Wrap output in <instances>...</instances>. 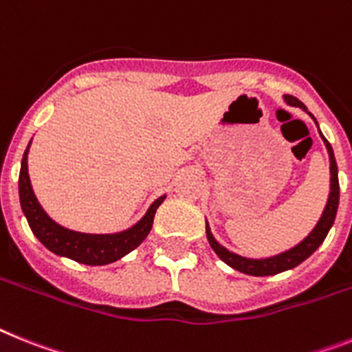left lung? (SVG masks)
<instances>
[{
    "label": "left lung",
    "instance_id": "left-lung-1",
    "mask_svg": "<svg viewBox=\"0 0 352 352\" xmlns=\"http://www.w3.org/2000/svg\"><path fill=\"white\" fill-rule=\"evenodd\" d=\"M286 105H290V107H299L300 111H304L315 121V125L318 129V123L315 120L311 112H308L306 105L302 102L295 98V96H290V94H285L283 96ZM318 134H320L322 141L326 144L327 155H329V195H327V202L324 206V211H322L320 218L315 223L309 234L300 240L299 243L294 245L292 249L285 250V252H279L276 256H268V258H245V256H240V254L232 252L227 247L220 243V241L212 236L211 227H209L208 220H206V234H208V241L211 245V249L214 250L218 258L221 261L229 265L234 270L241 272V274H247V276H256V277H263V276H276V274H281L285 270H292L297 265L304 261V259H308L315 250L318 249L322 245V241L326 240L327 232L335 223L336 218V211H338V200H340V186H338V166H336V159L335 153H333L331 144L329 141L324 138V134L318 129Z\"/></svg>",
    "mask_w": 352,
    "mask_h": 352
}]
</instances>
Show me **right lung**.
Returning <instances> with one entry per match:
<instances>
[{
    "label": "right lung",
    "mask_w": 352,
    "mask_h": 352,
    "mask_svg": "<svg viewBox=\"0 0 352 352\" xmlns=\"http://www.w3.org/2000/svg\"><path fill=\"white\" fill-rule=\"evenodd\" d=\"M30 144L32 141L28 143L25 153H23V159H21L19 202L32 232L50 252L62 256V258H69L76 263H82V265L102 267V265L118 261L143 243L144 238L152 231L155 211L164 202L166 195L153 200L152 206L141 217V220L135 221L134 226L125 229V231L109 232V234L73 231V229H67V227L57 223L53 218H50L48 212L44 211L37 197H35L30 175H28Z\"/></svg>",
    "instance_id": "obj_1"
}]
</instances>
